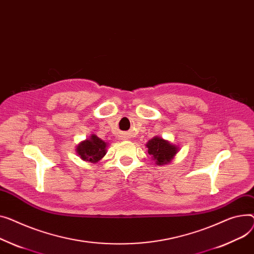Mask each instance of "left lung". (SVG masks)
I'll return each mask as SVG.
<instances>
[{
  "mask_svg": "<svg viewBox=\"0 0 254 254\" xmlns=\"http://www.w3.org/2000/svg\"><path fill=\"white\" fill-rule=\"evenodd\" d=\"M146 147L148 148L149 155H151L152 159L155 160V163L159 166L172 162L179 151V147L177 145H174L158 136L149 140Z\"/></svg>",
  "mask_w": 254,
  "mask_h": 254,
  "instance_id": "left-lung-1",
  "label": "left lung"
}]
</instances>
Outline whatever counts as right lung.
I'll return each mask as SVG.
<instances>
[{
	"label": "right lung",
	"mask_w": 254,
	"mask_h": 254,
	"mask_svg": "<svg viewBox=\"0 0 254 254\" xmlns=\"http://www.w3.org/2000/svg\"><path fill=\"white\" fill-rule=\"evenodd\" d=\"M107 146L108 144L105 141L93 133L89 139L81 141L76 146L75 152L83 161L97 163L105 156Z\"/></svg>",
	"instance_id": "right-lung-1"
}]
</instances>
